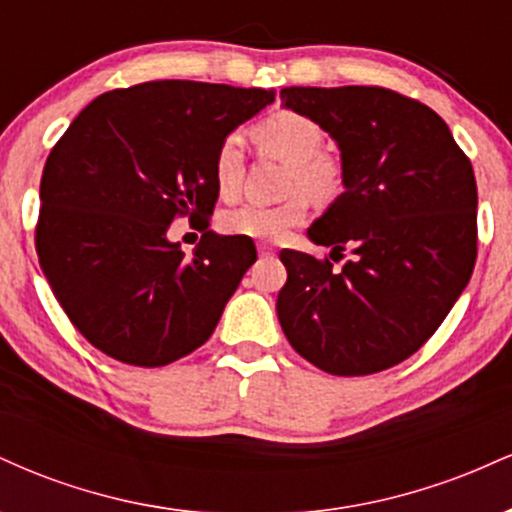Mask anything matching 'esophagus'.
<instances>
[{"label":"esophagus","mask_w":512,"mask_h":512,"mask_svg":"<svg viewBox=\"0 0 512 512\" xmlns=\"http://www.w3.org/2000/svg\"><path fill=\"white\" fill-rule=\"evenodd\" d=\"M257 252H260V257H272L274 250L269 248V245H257Z\"/></svg>","instance_id":"obj_1"}]
</instances>
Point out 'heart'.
Here are the masks:
<instances>
[{
  "label": "heart",
  "mask_w": 512,
  "mask_h": 512,
  "mask_svg": "<svg viewBox=\"0 0 512 512\" xmlns=\"http://www.w3.org/2000/svg\"><path fill=\"white\" fill-rule=\"evenodd\" d=\"M252 139L264 156L286 163L284 192L291 195L274 207L240 204L221 216L228 236L281 240L308 216V199L332 204L344 190V168L337 156L322 151L325 132L320 122L298 110H276L252 127ZM245 156L236 134L219 144L214 156V180L221 197H233L243 182Z\"/></svg>",
  "instance_id": "1"
}]
</instances>
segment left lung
Listing matches in <instances>:
<instances>
[{
    "label": "left lung",
    "instance_id": "left-lung-1",
    "mask_svg": "<svg viewBox=\"0 0 512 512\" xmlns=\"http://www.w3.org/2000/svg\"><path fill=\"white\" fill-rule=\"evenodd\" d=\"M342 151L344 192L308 228L330 260L281 250L276 298L293 349L325 373L370 375L428 342L477 262V180L443 117L380 86L281 88Z\"/></svg>",
    "mask_w": 512,
    "mask_h": 512
}]
</instances>
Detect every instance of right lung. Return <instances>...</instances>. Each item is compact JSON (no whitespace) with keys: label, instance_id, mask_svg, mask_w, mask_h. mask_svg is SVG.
Listing matches in <instances>:
<instances>
[{"label":"right lung","instance_id":"1","mask_svg":"<svg viewBox=\"0 0 512 512\" xmlns=\"http://www.w3.org/2000/svg\"><path fill=\"white\" fill-rule=\"evenodd\" d=\"M272 101L264 88L146 81L88 103L50 151L35 250L62 310L103 354L168 366L216 330L257 250L209 231L214 156ZM178 215L205 231L192 256L165 236Z\"/></svg>","mask_w":512,"mask_h":512}]
</instances>
